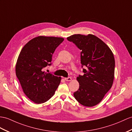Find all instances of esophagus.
I'll return each instance as SVG.
<instances>
[{
    "label": "esophagus",
    "mask_w": 132,
    "mask_h": 132,
    "mask_svg": "<svg viewBox=\"0 0 132 132\" xmlns=\"http://www.w3.org/2000/svg\"><path fill=\"white\" fill-rule=\"evenodd\" d=\"M64 79H65L66 81H70L72 80V78L71 77H68V78H64Z\"/></svg>",
    "instance_id": "esophagus-1"
}]
</instances>
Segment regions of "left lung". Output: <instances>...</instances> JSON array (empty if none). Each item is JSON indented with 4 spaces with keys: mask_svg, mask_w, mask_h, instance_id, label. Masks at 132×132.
Here are the masks:
<instances>
[{
    "mask_svg": "<svg viewBox=\"0 0 132 132\" xmlns=\"http://www.w3.org/2000/svg\"><path fill=\"white\" fill-rule=\"evenodd\" d=\"M67 38L81 50V63L84 73L77 78L79 87L74 92V96L85 106H94L102 100L112 85L114 55L107 45L95 35L75 34Z\"/></svg>",
    "mask_w": 132,
    "mask_h": 132,
    "instance_id": "obj_1",
    "label": "left lung"
}]
</instances>
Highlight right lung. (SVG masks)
<instances>
[{
	"instance_id": "obj_1",
	"label": "right lung",
	"mask_w": 132,
	"mask_h": 132,
	"mask_svg": "<svg viewBox=\"0 0 132 132\" xmlns=\"http://www.w3.org/2000/svg\"><path fill=\"white\" fill-rule=\"evenodd\" d=\"M64 38L38 36L25 45L15 65L16 76L25 95L36 104L52 97L60 84V77L44 72L51 65L53 54Z\"/></svg>"
}]
</instances>
